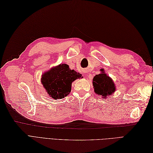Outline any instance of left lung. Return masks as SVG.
Masks as SVG:
<instances>
[{"label":"left lung","instance_id":"left-lung-1","mask_svg":"<svg viewBox=\"0 0 153 153\" xmlns=\"http://www.w3.org/2000/svg\"><path fill=\"white\" fill-rule=\"evenodd\" d=\"M101 73L94 76L92 80V85L94 86L95 93L101 95L103 98L114 93L115 85L112 78L106 75L103 69H101Z\"/></svg>","mask_w":153,"mask_h":153}]
</instances>
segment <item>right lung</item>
Returning <instances> with one entry per match:
<instances>
[{"mask_svg": "<svg viewBox=\"0 0 153 153\" xmlns=\"http://www.w3.org/2000/svg\"><path fill=\"white\" fill-rule=\"evenodd\" d=\"M82 77L79 73L69 68L66 64H59L45 72L41 77V83L47 93L53 99H62L71 90V84Z\"/></svg>", "mask_w": 153, "mask_h": 153, "instance_id": "add662e5", "label": "right lung"}]
</instances>
